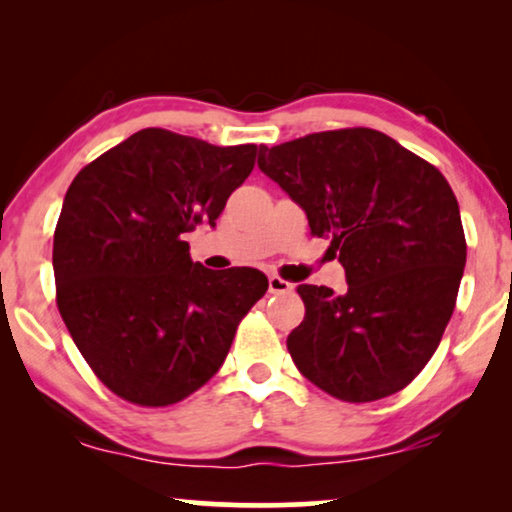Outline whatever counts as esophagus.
<instances>
[{"mask_svg": "<svg viewBox=\"0 0 512 512\" xmlns=\"http://www.w3.org/2000/svg\"><path fill=\"white\" fill-rule=\"evenodd\" d=\"M268 289H270V293H289V291H293V284L286 282V279H282V277H277V275H270L268 277Z\"/></svg>", "mask_w": 512, "mask_h": 512, "instance_id": "obj_1", "label": "esophagus"}]
</instances>
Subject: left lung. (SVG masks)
<instances>
[{
	"label": "left lung",
	"mask_w": 512,
	"mask_h": 512,
	"mask_svg": "<svg viewBox=\"0 0 512 512\" xmlns=\"http://www.w3.org/2000/svg\"><path fill=\"white\" fill-rule=\"evenodd\" d=\"M258 167L331 240L347 277L345 293L298 286L305 319L286 338L296 368L347 403L408 387L440 345L466 265L447 179L370 128L261 146Z\"/></svg>",
	"instance_id": "left-lung-1"
}]
</instances>
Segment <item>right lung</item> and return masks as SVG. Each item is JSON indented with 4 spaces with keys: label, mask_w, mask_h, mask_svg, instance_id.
Instances as JSON below:
<instances>
[{
    "label": "right lung",
    "mask_w": 512,
    "mask_h": 512,
    "mask_svg": "<svg viewBox=\"0 0 512 512\" xmlns=\"http://www.w3.org/2000/svg\"><path fill=\"white\" fill-rule=\"evenodd\" d=\"M256 146L146 128L83 167L62 202L53 272L74 345L125 401L163 408L212 380L268 277L193 263L184 233L216 226Z\"/></svg>",
    "instance_id": "add662e5"
}]
</instances>
